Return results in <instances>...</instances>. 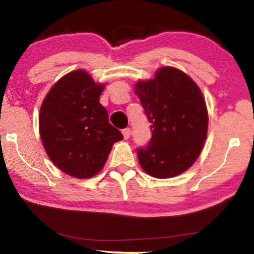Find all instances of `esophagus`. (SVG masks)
<instances>
[{
    "mask_svg": "<svg viewBox=\"0 0 254 254\" xmlns=\"http://www.w3.org/2000/svg\"><path fill=\"white\" fill-rule=\"evenodd\" d=\"M122 133H123V136H124V139L127 140L128 137H130V135H131V128H130V127H127V128H124V130H122Z\"/></svg>",
    "mask_w": 254,
    "mask_h": 254,
    "instance_id": "34e87169",
    "label": "esophagus"
}]
</instances>
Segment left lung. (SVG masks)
I'll use <instances>...</instances> for the list:
<instances>
[{"mask_svg":"<svg viewBox=\"0 0 254 254\" xmlns=\"http://www.w3.org/2000/svg\"><path fill=\"white\" fill-rule=\"evenodd\" d=\"M140 98L152 130L147 147L137 149L140 166L154 178H171L194 165L207 136L208 113L203 93L187 74L161 67L153 79L139 80Z\"/></svg>","mask_w":254,"mask_h":254,"instance_id":"obj_1","label":"left lung"}]
</instances>
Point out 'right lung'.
Segmentation results:
<instances>
[{"label":"right lung","mask_w":254,"mask_h":254,"mask_svg":"<svg viewBox=\"0 0 254 254\" xmlns=\"http://www.w3.org/2000/svg\"><path fill=\"white\" fill-rule=\"evenodd\" d=\"M104 87L77 69L63 76L42 102V144L55 166L71 177L87 179L100 173L113 144L123 139L100 103Z\"/></svg>","instance_id":"1"}]
</instances>
